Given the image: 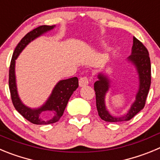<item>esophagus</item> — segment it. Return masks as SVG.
Here are the masks:
<instances>
[{"mask_svg":"<svg viewBox=\"0 0 160 160\" xmlns=\"http://www.w3.org/2000/svg\"><path fill=\"white\" fill-rule=\"evenodd\" d=\"M89 84V79L87 77H82L79 79V86L81 87H86Z\"/></svg>","mask_w":160,"mask_h":160,"instance_id":"1","label":"esophagus"}]
</instances>
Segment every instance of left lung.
Masks as SVG:
<instances>
[{
    "label": "left lung",
    "instance_id": "obj_1",
    "mask_svg": "<svg viewBox=\"0 0 160 160\" xmlns=\"http://www.w3.org/2000/svg\"><path fill=\"white\" fill-rule=\"evenodd\" d=\"M127 60L135 66L138 78V87L135 94V99L127 114L122 116H113L107 110L105 99L111 82L107 73L105 72L98 73V81L94 84L96 95V107L98 115L106 122H116L128 121L142 110L145 106L151 86V61L147 48L135 37L133 38L131 54Z\"/></svg>",
    "mask_w": 160,
    "mask_h": 160
}]
</instances>
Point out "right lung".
<instances>
[{"label": "right lung", "mask_w": 160, "mask_h": 160, "mask_svg": "<svg viewBox=\"0 0 160 160\" xmlns=\"http://www.w3.org/2000/svg\"><path fill=\"white\" fill-rule=\"evenodd\" d=\"M55 25H41L28 32L15 48V50L12 53L10 67H9L8 85H9L12 104L17 111L25 119L37 125H46V124H51L58 122L61 117L62 116L68 101L73 94V91H75L78 87V79L77 77L60 80L55 85L51 94L49 96L46 102L37 108H31L25 105L22 102V99L20 98L18 87H17L16 73H15L16 59L18 58L20 53H22V50L31 42L53 29ZM42 112H47L49 114L50 117L48 120H43L41 118Z\"/></svg>", "instance_id": "right-lung-1"}]
</instances>
